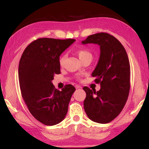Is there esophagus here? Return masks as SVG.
Instances as JSON below:
<instances>
[{
	"label": "esophagus",
	"instance_id": "obj_1",
	"mask_svg": "<svg viewBox=\"0 0 149 149\" xmlns=\"http://www.w3.org/2000/svg\"><path fill=\"white\" fill-rule=\"evenodd\" d=\"M81 87L80 86V85H75V89H81Z\"/></svg>",
	"mask_w": 149,
	"mask_h": 149
}]
</instances>
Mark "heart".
I'll return each mask as SVG.
<instances>
[{"mask_svg": "<svg viewBox=\"0 0 149 149\" xmlns=\"http://www.w3.org/2000/svg\"><path fill=\"white\" fill-rule=\"evenodd\" d=\"M77 54L78 55V56H79L80 60L84 59V58L87 57V56H92V55H91V52L89 51H88L87 50H85V49L78 50L77 51ZM65 58H66V55H65V54H63L60 57L59 64H60V66H62V65H64Z\"/></svg>", "mask_w": 149, "mask_h": 149, "instance_id": "obj_1", "label": "heart"}]
</instances>
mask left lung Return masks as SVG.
I'll list each match as a JSON object with an SVG mask.
<instances>
[{"label":"left lung","mask_w":149,"mask_h":149,"mask_svg":"<svg viewBox=\"0 0 149 149\" xmlns=\"http://www.w3.org/2000/svg\"><path fill=\"white\" fill-rule=\"evenodd\" d=\"M81 43L97 44L100 50L99 62L92 73L100 89L96 92L87 87L83 88L86 93L85 111L93 122L109 123L122 112L129 95L130 65L127 52L116 38L107 33L89 35Z\"/></svg>","instance_id":"obj_1"}]
</instances>
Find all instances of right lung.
<instances>
[{"label": "right lung", "mask_w": 149, "mask_h": 149, "mask_svg": "<svg viewBox=\"0 0 149 149\" xmlns=\"http://www.w3.org/2000/svg\"><path fill=\"white\" fill-rule=\"evenodd\" d=\"M75 39L39 38L24 50L19 60L18 78L22 96L35 119L46 125L64 119L75 88L66 85L61 91L52 84L60 74V56Z\"/></svg>", "instance_id": "obj_1"}]
</instances>
